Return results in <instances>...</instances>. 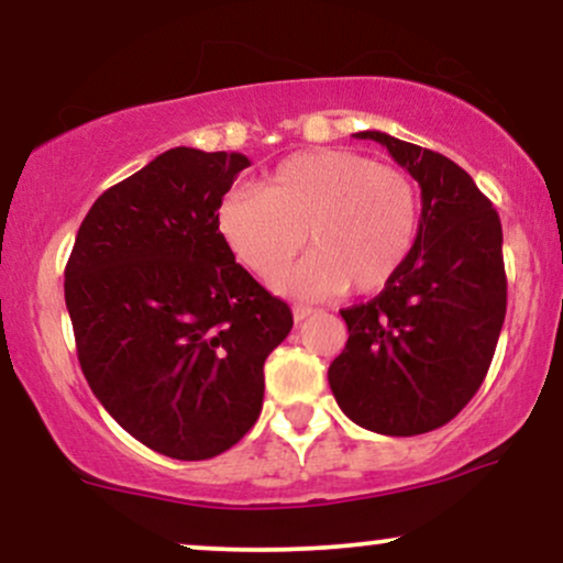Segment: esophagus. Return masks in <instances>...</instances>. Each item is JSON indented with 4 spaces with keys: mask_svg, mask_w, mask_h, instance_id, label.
<instances>
[{
    "mask_svg": "<svg viewBox=\"0 0 563 563\" xmlns=\"http://www.w3.org/2000/svg\"><path fill=\"white\" fill-rule=\"evenodd\" d=\"M312 314H314L312 307H303V303H296V307H294V320L296 322H303L307 318H312Z\"/></svg>",
    "mask_w": 563,
    "mask_h": 563,
    "instance_id": "34e87169",
    "label": "esophagus"
}]
</instances>
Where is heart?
<instances>
[{"mask_svg":"<svg viewBox=\"0 0 563 563\" xmlns=\"http://www.w3.org/2000/svg\"><path fill=\"white\" fill-rule=\"evenodd\" d=\"M418 217L410 174L341 147H314L283 158L260 190H230L214 222L232 260L264 283L285 272L307 234L313 254L275 286L320 299L384 288L410 256Z\"/></svg>","mask_w":563,"mask_h":563,"instance_id":"b5f03b06","label":"heart"}]
</instances>
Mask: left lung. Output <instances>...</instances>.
I'll use <instances>...</instances> for the list:
<instances>
[{
	"label": "left lung",
	"instance_id": "8db88e82",
	"mask_svg": "<svg viewBox=\"0 0 563 563\" xmlns=\"http://www.w3.org/2000/svg\"><path fill=\"white\" fill-rule=\"evenodd\" d=\"M376 140L421 187V222L399 273L367 303L341 309L344 352L328 384L346 418L386 437L444 426L479 391L506 320L503 228L455 161L386 132Z\"/></svg>",
	"mask_w": 563,
	"mask_h": 563
}]
</instances>
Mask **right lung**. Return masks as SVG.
I'll return each mask as SVG.
<instances>
[{
    "label": "right lung",
    "mask_w": 563,
    "mask_h": 563,
    "mask_svg": "<svg viewBox=\"0 0 563 563\" xmlns=\"http://www.w3.org/2000/svg\"><path fill=\"white\" fill-rule=\"evenodd\" d=\"M251 161L172 147L102 192L66 264L76 352L100 405L145 448L206 461L241 442L288 303L230 256L217 206Z\"/></svg>",
    "instance_id": "add662e5"
}]
</instances>
